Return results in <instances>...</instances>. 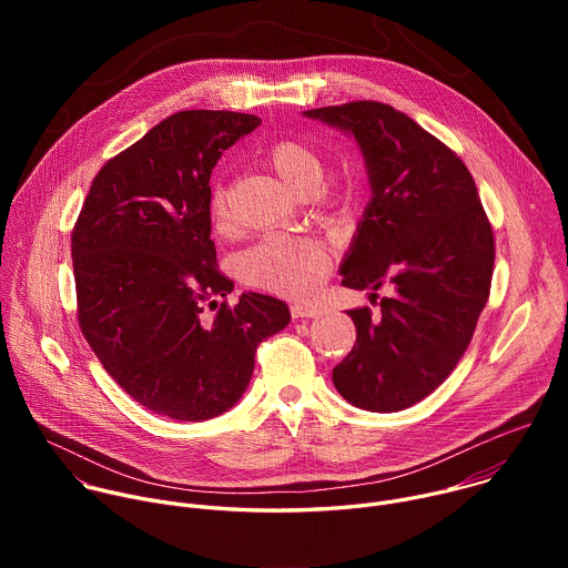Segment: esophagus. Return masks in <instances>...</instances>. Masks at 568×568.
I'll return each instance as SVG.
<instances>
[{
    "mask_svg": "<svg viewBox=\"0 0 568 568\" xmlns=\"http://www.w3.org/2000/svg\"><path fill=\"white\" fill-rule=\"evenodd\" d=\"M290 312H292L294 318H314V316L321 314V310L316 305H312V303H294L290 307Z\"/></svg>",
    "mask_w": 568,
    "mask_h": 568,
    "instance_id": "esophagus-1",
    "label": "esophagus"
}]
</instances>
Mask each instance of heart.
Returning <instances> with one entry per match:
<instances>
[{
  "label": "heart",
  "mask_w": 568,
  "mask_h": 568,
  "mask_svg": "<svg viewBox=\"0 0 568 568\" xmlns=\"http://www.w3.org/2000/svg\"><path fill=\"white\" fill-rule=\"evenodd\" d=\"M265 159L274 173L301 195L316 193L326 178V164L318 150L298 139L274 141ZM211 215L217 226L229 222V191L224 184L213 186ZM240 265L245 278L258 287L287 296H307L326 278L331 256L312 240L272 233L242 256Z\"/></svg>",
  "instance_id": "obj_1"
}]
</instances>
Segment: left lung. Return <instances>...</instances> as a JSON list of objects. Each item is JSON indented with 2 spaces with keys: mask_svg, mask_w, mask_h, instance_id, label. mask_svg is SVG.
I'll return each instance as SVG.
<instances>
[{
  "mask_svg": "<svg viewBox=\"0 0 568 568\" xmlns=\"http://www.w3.org/2000/svg\"><path fill=\"white\" fill-rule=\"evenodd\" d=\"M351 134L371 200L339 265L342 285L377 290L379 316L348 310L357 342L333 368L335 388L375 414L412 407L467 351L490 296L495 235L467 166L414 119L375 101L303 112Z\"/></svg>",
  "mask_w": 568,
  "mask_h": 568,
  "instance_id": "left-lung-1",
  "label": "left lung"
}]
</instances>
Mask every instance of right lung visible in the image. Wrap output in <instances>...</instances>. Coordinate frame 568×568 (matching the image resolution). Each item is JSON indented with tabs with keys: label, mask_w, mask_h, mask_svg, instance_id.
<instances>
[{
	"label": "right lung",
	"mask_w": 568,
	"mask_h": 568,
	"mask_svg": "<svg viewBox=\"0 0 568 568\" xmlns=\"http://www.w3.org/2000/svg\"><path fill=\"white\" fill-rule=\"evenodd\" d=\"M254 114L178 112L110 159L71 233L78 323L114 382L145 409L209 420L242 397L256 348L290 323L283 301L217 272L211 173ZM211 306L215 315L205 310Z\"/></svg>",
	"instance_id": "1"
}]
</instances>
